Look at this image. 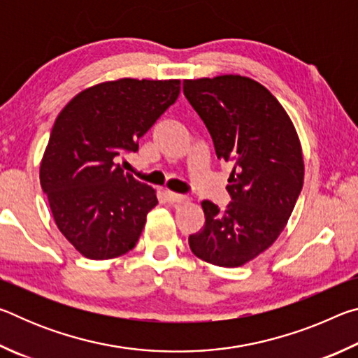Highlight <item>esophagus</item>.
Returning a JSON list of instances; mask_svg holds the SVG:
<instances>
[{"instance_id":"1","label":"esophagus","mask_w":358,"mask_h":358,"mask_svg":"<svg viewBox=\"0 0 358 358\" xmlns=\"http://www.w3.org/2000/svg\"><path fill=\"white\" fill-rule=\"evenodd\" d=\"M166 199L171 205H178V203H185L187 201V196H185V194H175L171 191H166Z\"/></svg>"}]
</instances>
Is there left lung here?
Segmentation results:
<instances>
[{
    "label": "left lung",
    "instance_id": "8db88e82",
    "mask_svg": "<svg viewBox=\"0 0 358 358\" xmlns=\"http://www.w3.org/2000/svg\"><path fill=\"white\" fill-rule=\"evenodd\" d=\"M183 93L207 126L217 159L232 162L224 210L202 202L205 226L191 251L240 266L275 243L303 187V156L289 115L264 85L241 76L185 80Z\"/></svg>",
    "mask_w": 358,
    "mask_h": 358
}]
</instances>
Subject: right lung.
Masks as SVG:
<instances>
[{
	"mask_svg": "<svg viewBox=\"0 0 358 358\" xmlns=\"http://www.w3.org/2000/svg\"><path fill=\"white\" fill-rule=\"evenodd\" d=\"M180 80L120 78L83 90L59 112L41 162V186L57 226L88 259L136 246L156 207L151 186L118 164L177 101Z\"/></svg>",
	"mask_w": 358,
	"mask_h": 358,
	"instance_id": "obj_1",
	"label": "right lung"
}]
</instances>
